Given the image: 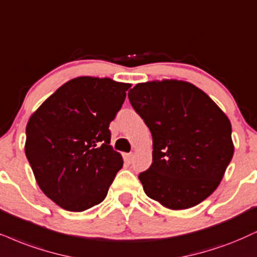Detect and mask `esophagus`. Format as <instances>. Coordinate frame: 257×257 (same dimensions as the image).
<instances>
[{"mask_svg": "<svg viewBox=\"0 0 257 257\" xmlns=\"http://www.w3.org/2000/svg\"><path fill=\"white\" fill-rule=\"evenodd\" d=\"M123 159H124V161L126 162V164H132L133 154L132 153H125V154H123Z\"/></svg>", "mask_w": 257, "mask_h": 257, "instance_id": "1", "label": "esophagus"}]
</instances>
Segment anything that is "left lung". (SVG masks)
<instances>
[{
  "label": "left lung",
  "mask_w": 257,
  "mask_h": 257,
  "mask_svg": "<svg viewBox=\"0 0 257 257\" xmlns=\"http://www.w3.org/2000/svg\"><path fill=\"white\" fill-rule=\"evenodd\" d=\"M128 97L153 138V162L139 175L145 193L171 210L205 200L233 155L228 116L204 91L184 80L139 83Z\"/></svg>",
  "instance_id": "left-lung-1"
}]
</instances>
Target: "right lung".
<instances>
[{
  "label": "right lung",
  "mask_w": 257,
  "mask_h": 257,
  "mask_svg": "<svg viewBox=\"0 0 257 257\" xmlns=\"http://www.w3.org/2000/svg\"><path fill=\"white\" fill-rule=\"evenodd\" d=\"M132 84L77 77L33 112L25 153L35 180L61 209L82 212L98 205L123 166L110 146L109 124Z\"/></svg>",
  "instance_id": "1"
}]
</instances>
